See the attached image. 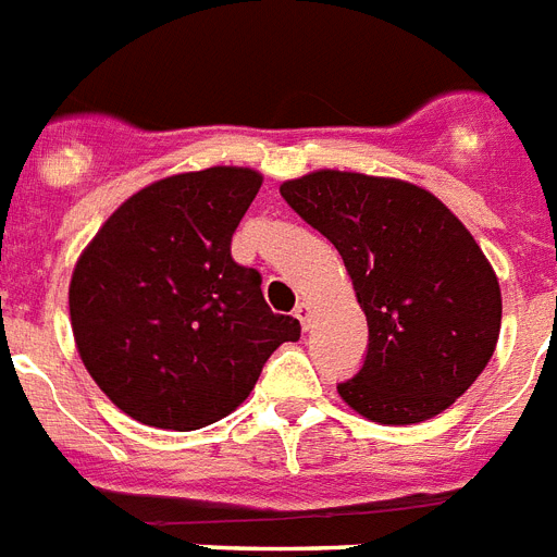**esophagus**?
<instances>
[{"label": "esophagus", "instance_id": "esophagus-1", "mask_svg": "<svg viewBox=\"0 0 557 557\" xmlns=\"http://www.w3.org/2000/svg\"><path fill=\"white\" fill-rule=\"evenodd\" d=\"M296 319L301 321V327H305V333H307V330H310V319H312V305L301 301V305L296 307Z\"/></svg>", "mask_w": 557, "mask_h": 557}]
</instances>
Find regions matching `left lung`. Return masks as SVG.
Wrapping results in <instances>:
<instances>
[{"mask_svg": "<svg viewBox=\"0 0 557 557\" xmlns=\"http://www.w3.org/2000/svg\"><path fill=\"white\" fill-rule=\"evenodd\" d=\"M282 196L342 252L370 347L338 395L375 424H421L472 387L500 333L493 264L461 219L424 187L312 170Z\"/></svg>", "mask_w": 557, "mask_h": 557, "instance_id": "1", "label": "left lung"}]
</instances>
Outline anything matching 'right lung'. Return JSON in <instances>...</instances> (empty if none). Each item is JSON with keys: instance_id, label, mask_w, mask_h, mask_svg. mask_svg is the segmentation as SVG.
Instances as JSON below:
<instances>
[{"instance_id": "1", "label": "right lung", "mask_w": 557, "mask_h": 557, "mask_svg": "<svg viewBox=\"0 0 557 557\" xmlns=\"http://www.w3.org/2000/svg\"><path fill=\"white\" fill-rule=\"evenodd\" d=\"M261 187L250 168L176 173L99 227L71 275L82 364L110 401L159 430H199L245 401L301 324L275 315L230 238Z\"/></svg>"}]
</instances>
